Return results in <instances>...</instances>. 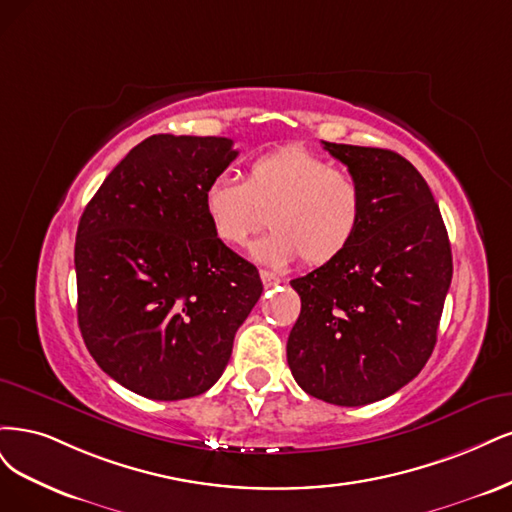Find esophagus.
<instances>
[{
  "label": "esophagus",
  "instance_id": "esophagus-1",
  "mask_svg": "<svg viewBox=\"0 0 512 512\" xmlns=\"http://www.w3.org/2000/svg\"><path fill=\"white\" fill-rule=\"evenodd\" d=\"M259 276H261V280H263V285L266 287H276L278 283H280V278L274 274V272H268V270H261L259 272Z\"/></svg>",
  "mask_w": 512,
  "mask_h": 512
}]
</instances>
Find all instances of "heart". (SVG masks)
I'll return each instance as SVG.
<instances>
[{
    "label": "heart",
    "mask_w": 512,
    "mask_h": 512,
    "mask_svg": "<svg viewBox=\"0 0 512 512\" xmlns=\"http://www.w3.org/2000/svg\"><path fill=\"white\" fill-rule=\"evenodd\" d=\"M206 221L227 246H244L266 225L272 232L253 244L255 259L306 268L336 261L357 238L366 197L359 180L300 144L274 148L251 161L246 178L221 174L204 189Z\"/></svg>",
    "instance_id": "b5f03b06"
}]
</instances>
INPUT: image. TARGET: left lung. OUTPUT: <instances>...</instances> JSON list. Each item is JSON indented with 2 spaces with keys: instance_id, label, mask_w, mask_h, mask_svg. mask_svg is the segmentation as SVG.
I'll return each mask as SVG.
<instances>
[{
  "instance_id": "1",
  "label": "left lung",
  "mask_w": 512,
  "mask_h": 512,
  "mask_svg": "<svg viewBox=\"0 0 512 512\" xmlns=\"http://www.w3.org/2000/svg\"><path fill=\"white\" fill-rule=\"evenodd\" d=\"M323 148L359 180L366 212L336 261L291 280L302 310L287 364L312 398L364 406L402 389L430 359L451 287V244L410 161L387 148Z\"/></svg>"
}]
</instances>
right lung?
Wrapping results in <instances>:
<instances>
[{
	"instance_id": "add662e5",
	"label": "right lung",
	"mask_w": 512,
	"mask_h": 512,
	"mask_svg": "<svg viewBox=\"0 0 512 512\" xmlns=\"http://www.w3.org/2000/svg\"><path fill=\"white\" fill-rule=\"evenodd\" d=\"M234 140L157 134L131 148L82 212L78 327L110 378L151 400L219 381L263 291L253 263L212 234L202 195Z\"/></svg>"
}]
</instances>
